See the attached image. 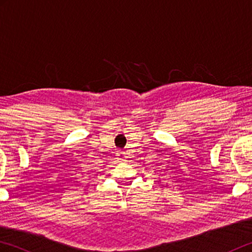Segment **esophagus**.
<instances>
[{
    "label": "esophagus",
    "mask_w": 252,
    "mask_h": 252,
    "mask_svg": "<svg viewBox=\"0 0 252 252\" xmlns=\"http://www.w3.org/2000/svg\"><path fill=\"white\" fill-rule=\"evenodd\" d=\"M117 156H118V159L120 160V161H125V152L123 151H118V153H117Z\"/></svg>",
    "instance_id": "34e87169"
}]
</instances>
